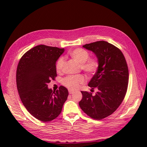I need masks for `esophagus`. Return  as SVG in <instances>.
<instances>
[{"instance_id": "1", "label": "esophagus", "mask_w": 147, "mask_h": 147, "mask_svg": "<svg viewBox=\"0 0 147 147\" xmlns=\"http://www.w3.org/2000/svg\"><path fill=\"white\" fill-rule=\"evenodd\" d=\"M74 93V91H72V90H69V94H73Z\"/></svg>"}]
</instances>
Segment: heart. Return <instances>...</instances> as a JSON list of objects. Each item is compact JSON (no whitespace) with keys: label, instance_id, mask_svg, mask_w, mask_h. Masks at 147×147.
Here are the masks:
<instances>
[{"label":"heart","instance_id":"obj_1","mask_svg":"<svg viewBox=\"0 0 147 147\" xmlns=\"http://www.w3.org/2000/svg\"><path fill=\"white\" fill-rule=\"evenodd\" d=\"M71 58L80 64L82 70L88 74H93L97 71L99 67V62L96 58H89V54L88 51L82 49H76L69 53ZM65 60L63 58H60L56 63V70L58 73L62 71L64 67ZM86 82L85 76L82 74H78L75 76H69L65 78L63 84L73 90L78 89L81 84Z\"/></svg>","mask_w":147,"mask_h":147}]
</instances>
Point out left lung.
<instances>
[{
  "instance_id": "left-lung-1",
  "label": "left lung",
  "mask_w": 147,
  "mask_h": 147,
  "mask_svg": "<svg viewBox=\"0 0 147 147\" xmlns=\"http://www.w3.org/2000/svg\"><path fill=\"white\" fill-rule=\"evenodd\" d=\"M93 52L99 62L98 69L88 86L98 91L94 95L81 91L79 106L84 113L96 120L110 115L123 102L128 88L129 73L123 54L117 47L104 41L83 45Z\"/></svg>"
}]
</instances>
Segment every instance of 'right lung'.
I'll list each match as a JSON object with an SVG mask.
<instances>
[{
  "mask_svg": "<svg viewBox=\"0 0 147 147\" xmlns=\"http://www.w3.org/2000/svg\"><path fill=\"white\" fill-rule=\"evenodd\" d=\"M64 49L40 45L21 57L16 73L20 98L28 112L38 120H54L61 112L67 98V89L61 86L53 91L48 83L57 76L56 63Z\"/></svg>",
  "mask_w": 147,
  "mask_h": 147,
  "instance_id": "add662e5",
  "label": "right lung"
}]
</instances>
